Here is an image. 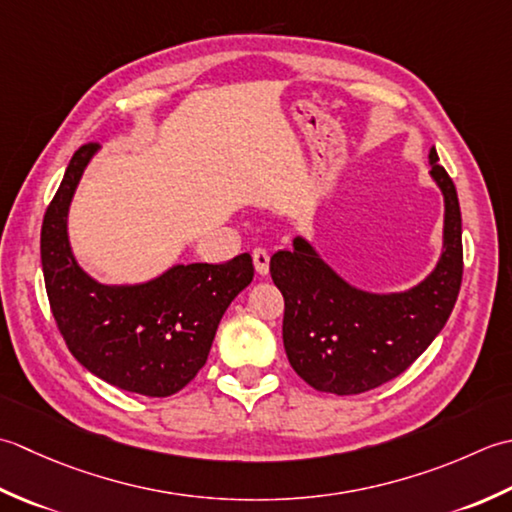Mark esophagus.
Here are the masks:
<instances>
[{
  "label": "esophagus",
  "mask_w": 512,
  "mask_h": 512,
  "mask_svg": "<svg viewBox=\"0 0 512 512\" xmlns=\"http://www.w3.org/2000/svg\"><path fill=\"white\" fill-rule=\"evenodd\" d=\"M252 258H254V267L260 276H267L269 274V252L267 249H254L252 252Z\"/></svg>",
  "instance_id": "esophagus-1"
}]
</instances>
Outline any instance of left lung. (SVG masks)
I'll list each match as a JSON object with an SVG mask.
<instances>
[{
	"label": "left lung",
	"instance_id": "8db88e82",
	"mask_svg": "<svg viewBox=\"0 0 512 512\" xmlns=\"http://www.w3.org/2000/svg\"><path fill=\"white\" fill-rule=\"evenodd\" d=\"M429 165L444 198L442 252L417 285L389 294L360 289L305 236L271 256V278L285 298L287 358L309 387L336 395L371 391L409 369L444 329L462 285V214L435 148Z\"/></svg>",
	"mask_w": 512,
	"mask_h": 512
}]
</instances>
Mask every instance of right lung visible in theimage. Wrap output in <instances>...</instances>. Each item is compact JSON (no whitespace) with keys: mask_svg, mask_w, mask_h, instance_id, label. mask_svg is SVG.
<instances>
[{"mask_svg":"<svg viewBox=\"0 0 512 512\" xmlns=\"http://www.w3.org/2000/svg\"><path fill=\"white\" fill-rule=\"evenodd\" d=\"M99 145L72 156L41 225V267L52 316L83 367L123 391L168 398L201 371L218 322L252 283V256L225 265L176 263L156 278L106 285L72 252L68 212L77 185Z\"/></svg>","mask_w":512,"mask_h":512,"instance_id":"add662e5","label":"right lung"}]
</instances>
